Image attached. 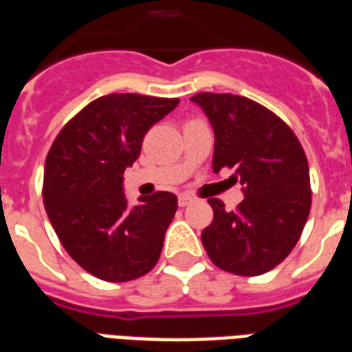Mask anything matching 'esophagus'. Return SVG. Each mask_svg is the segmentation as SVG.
Listing matches in <instances>:
<instances>
[{
  "label": "esophagus",
  "mask_w": 352,
  "mask_h": 352,
  "mask_svg": "<svg viewBox=\"0 0 352 352\" xmlns=\"http://www.w3.org/2000/svg\"><path fill=\"white\" fill-rule=\"evenodd\" d=\"M192 201H194V198H192V196H188V194H181V196H179V207L190 206Z\"/></svg>",
  "instance_id": "34e87169"
}]
</instances>
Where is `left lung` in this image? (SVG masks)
<instances>
[{"label":"left lung","instance_id":"1","mask_svg":"<svg viewBox=\"0 0 352 352\" xmlns=\"http://www.w3.org/2000/svg\"><path fill=\"white\" fill-rule=\"evenodd\" d=\"M214 131L213 171L236 169L243 201L226 211L209 198L213 222L201 243L214 265L234 275H262L294 249L311 209L309 166L294 131L256 101L234 94L199 92Z\"/></svg>","mask_w":352,"mask_h":352}]
</instances>
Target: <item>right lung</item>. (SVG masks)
Listing matches in <instances>:
<instances>
[{"label": "right lung", "mask_w": 352, "mask_h": 352, "mask_svg": "<svg viewBox=\"0 0 352 352\" xmlns=\"http://www.w3.org/2000/svg\"><path fill=\"white\" fill-rule=\"evenodd\" d=\"M177 98L101 96L60 130L45 162L43 201L67 254L94 277L126 283L153 270L177 211V196L156 192L128 207L124 169L145 133Z\"/></svg>", "instance_id": "right-lung-1"}]
</instances>
